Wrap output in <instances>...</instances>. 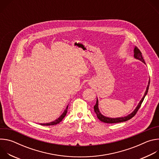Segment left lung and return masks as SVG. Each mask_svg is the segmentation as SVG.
Listing matches in <instances>:
<instances>
[{
    "mask_svg": "<svg viewBox=\"0 0 159 159\" xmlns=\"http://www.w3.org/2000/svg\"><path fill=\"white\" fill-rule=\"evenodd\" d=\"M134 57L135 58H137L140 61H142L143 63H145V61H144V59L142 57V52H140V50L137 47H135L134 48ZM149 85H150V80L148 81V84L147 85V89H146V91L145 93V94L143 96V97L142 98V99H141V101H140V102L139 103L137 107L135 108V109L131 113V114H129V115L126 116H125V117H121V118H108V117H106L104 116H103L102 115H101V113L100 112L99 110V108H98V100L97 99V101H96V104H95V106H94V112H96V114L97 115V117L102 122H104V123H121V122H124V121H126L129 120H130L131 118H132L136 114H137V112L138 111V110L139 109V108L140 107L141 105H142V103L143 102V100H144V98L145 97V96L147 95V93H148V87H149Z\"/></svg>",
    "mask_w": 159,
    "mask_h": 159,
    "instance_id": "left-lung-1",
    "label": "left lung"
}]
</instances>
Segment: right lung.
I'll return each mask as SVG.
<instances>
[{"label": "right lung", "instance_id": "1", "mask_svg": "<svg viewBox=\"0 0 159 159\" xmlns=\"http://www.w3.org/2000/svg\"><path fill=\"white\" fill-rule=\"evenodd\" d=\"M67 109H68V106L67 107H66V109H65L64 112H63V114L57 119L55 121H53V122H50V123H41V125H43V126H50V125H55L58 123H59L60 121H61V120L65 118V116H66V112H67Z\"/></svg>", "mask_w": 159, "mask_h": 159}]
</instances>
